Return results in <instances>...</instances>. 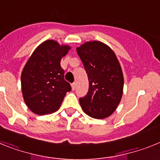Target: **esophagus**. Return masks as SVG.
Here are the masks:
<instances>
[{
  "instance_id": "obj_1",
  "label": "esophagus",
  "mask_w": 160,
  "mask_h": 160,
  "mask_svg": "<svg viewBox=\"0 0 160 160\" xmlns=\"http://www.w3.org/2000/svg\"><path fill=\"white\" fill-rule=\"evenodd\" d=\"M71 88H72V90H75V88H76V83L75 82L72 83V84H71Z\"/></svg>"
}]
</instances>
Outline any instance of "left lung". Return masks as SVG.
<instances>
[{
	"label": "left lung",
	"mask_w": 160,
	"mask_h": 160,
	"mask_svg": "<svg viewBox=\"0 0 160 160\" xmlns=\"http://www.w3.org/2000/svg\"><path fill=\"white\" fill-rule=\"evenodd\" d=\"M89 79L88 93L79 99L82 111L91 118L111 116L122 99L124 78L116 55L103 42L91 41L77 48Z\"/></svg>",
	"instance_id": "obj_1"
}]
</instances>
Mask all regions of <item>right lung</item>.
Segmentation results:
<instances>
[{"mask_svg": "<svg viewBox=\"0 0 160 160\" xmlns=\"http://www.w3.org/2000/svg\"><path fill=\"white\" fill-rule=\"evenodd\" d=\"M70 49L54 40H46L35 49L25 63L21 75L22 91L32 113L43 115L55 112L66 93L71 90L60 65Z\"/></svg>", "mask_w": 160, "mask_h": 160, "instance_id": "obj_1", "label": "right lung"}]
</instances>
